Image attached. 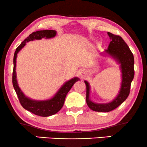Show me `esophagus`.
<instances>
[{"label":"esophagus","mask_w":147,"mask_h":147,"mask_svg":"<svg viewBox=\"0 0 147 147\" xmlns=\"http://www.w3.org/2000/svg\"><path fill=\"white\" fill-rule=\"evenodd\" d=\"M80 76H82V74H80Z\"/></svg>","instance_id":"obj_1"}]
</instances>
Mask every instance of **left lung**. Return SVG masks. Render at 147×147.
<instances>
[{
  "label": "left lung",
  "mask_w": 147,
  "mask_h": 147,
  "mask_svg": "<svg viewBox=\"0 0 147 147\" xmlns=\"http://www.w3.org/2000/svg\"><path fill=\"white\" fill-rule=\"evenodd\" d=\"M108 35L111 41L106 52L117 59L121 64L122 84L119 94L112 102L108 104H95L89 99V84L86 81H84L86 85V104L90 109L96 112H110L120 106L129 96L130 86L134 77V58L129 48L121 36L114 35L109 32Z\"/></svg>",
  "instance_id": "1"
}]
</instances>
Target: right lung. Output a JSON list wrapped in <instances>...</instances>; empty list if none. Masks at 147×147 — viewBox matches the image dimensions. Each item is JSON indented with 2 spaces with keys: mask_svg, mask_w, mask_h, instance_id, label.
Wrapping results in <instances>:
<instances>
[{
  "mask_svg": "<svg viewBox=\"0 0 147 147\" xmlns=\"http://www.w3.org/2000/svg\"><path fill=\"white\" fill-rule=\"evenodd\" d=\"M57 34V32L53 30H38V31L32 32L30 35L24 39L21 43V44L16 48L13 57V69L12 82L14 89L17 94L20 103L24 109L33 113L34 115L40 116V117H49L57 113L62 108L64 104L65 97L71 88L74 83L76 82L79 78H74L70 80L67 82L63 86L60 88L57 94L54 97L48 100L45 101H35L28 99L24 95L20 88L18 86L17 80H16V57L18 52L26 45V42L35 39H41V38H52L54 37Z\"/></svg>",
  "mask_w": 147,
  "mask_h": 147,
  "instance_id": "1",
  "label": "right lung"
}]
</instances>
